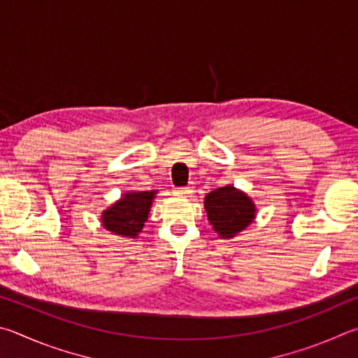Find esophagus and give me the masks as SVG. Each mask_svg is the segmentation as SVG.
Wrapping results in <instances>:
<instances>
[{
	"label": "esophagus",
	"instance_id": "1",
	"mask_svg": "<svg viewBox=\"0 0 358 358\" xmlns=\"http://www.w3.org/2000/svg\"><path fill=\"white\" fill-rule=\"evenodd\" d=\"M192 192H193L192 187H180V189H174L176 195H180V196L189 195V193H192Z\"/></svg>",
	"mask_w": 358,
	"mask_h": 358
}]
</instances>
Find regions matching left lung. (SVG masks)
Here are the masks:
<instances>
[{
	"label": "left lung",
	"mask_w": 358,
	"mask_h": 358,
	"mask_svg": "<svg viewBox=\"0 0 358 358\" xmlns=\"http://www.w3.org/2000/svg\"><path fill=\"white\" fill-rule=\"evenodd\" d=\"M204 209L215 233L222 239H231L255 220L256 206L245 193L233 185L220 187L204 198Z\"/></svg>",
	"instance_id": "obj_1"
}]
</instances>
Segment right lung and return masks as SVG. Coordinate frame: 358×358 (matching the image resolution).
<instances>
[{"mask_svg":"<svg viewBox=\"0 0 358 358\" xmlns=\"http://www.w3.org/2000/svg\"><path fill=\"white\" fill-rule=\"evenodd\" d=\"M152 192H130L102 212V224L111 234L135 239L148 220L150 206L155 196Z\"/></svg>","mask_w":358,"mask_h":358,"instance_id":"1","label":"right lung"}]
</instances>
